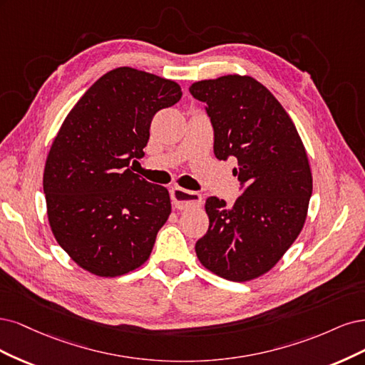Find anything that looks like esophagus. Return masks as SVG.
<instances>
[{
    "label": "esophagus",
    "instance_id": "esophagus-1",
    "mask_svg": "<svg viewBox=\"0 0 365 365\" xmlns=\"http://www.w3.org/2000/svg\"><path fill=\"white\" fill-rule=\"evenodd\" d=\"M171 200H173L174 207L179 210L200 207L203 205L202 195L194 191H186L183 187H174L171 191Z\"/></svg>",
    "mask_w": 365,
    "mask_h": 365
}]
</instances>
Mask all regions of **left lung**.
<instances>
[{
	"label": "left lung",
	"instance_id": "8db88e82",
	"mask_svg": "<svg viewBox=\"0 0 365 365\" xmlns=\"http://www.w3.org/2000/svg\"><path fill=\"white\" fill-rule=\"evenodd\" d=\"M192 97L206 104L217 159L237 158L242 195L232 206L209 197V229L195 244L214 274L249 282L268 273L297 240L308 215L312 173L296 125L282 104L250 76L195 81Z\"/></svg>",
	"mask_w": 365,
	"mask_h": 365
}]
</instances>
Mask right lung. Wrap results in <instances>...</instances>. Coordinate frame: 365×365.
I'll return each instance as SVG.
<instances>
[{
    "label": "right lung",
    "instance_id": "obj_1",
    "mask_svg": "<svg viewBox=\"0 0 365 365\" xmlns=\"http://www.w3.org/2000/svg\"><path fill=\"white\" fill-rule=\"evenodd\" d=\"M180 98L173 80L115 68L58 128L43 170L46 215L58 245L86 272L123 276L150 257L170 194L127 167L144 156L153 116Z\"/></svg>",
    "mask_w": 365,
    "mask_h": 365
}]
</instances>
